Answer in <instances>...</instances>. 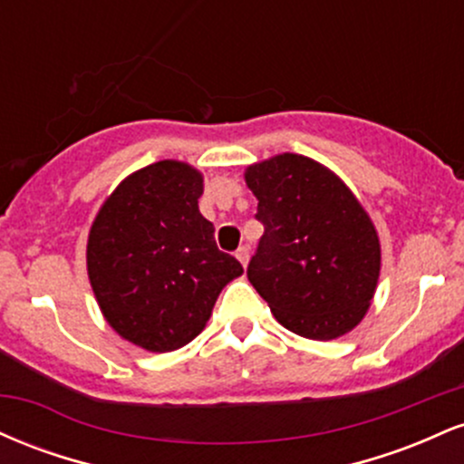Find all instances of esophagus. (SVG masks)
Listing matches in <instances>:
<instances>
[{
    "mask_svg": "<svg viewBox=\"0 0 464 464\" xmlns=\"http://www.w3.org/2000/svg\"><path fill=\"white\" fill-rule=\"evenodd\" d=\"M236 257L239 259V264H242L244 268H246V266H248V259H250V250H248L246 246H239V248L236 250Z\"/></svg>",
    "mask_w": 464,
    "mask_h": 464,
    "instance_id": "obj_1",
    "label": "esophagus"
}]
</instances>
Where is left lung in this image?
<instances>
[{
	"instance_id": "left-lung-1",
	"label": "left lung",
	"mask_w": 464,
	"mask_h": 464,
	"mask_svg": "<svg viewBox=\"0 0 464 464\" xmlns=\"http://www.w3.org/2000/svg\"><path fill=\"white\" fill-rule=\"evenodd\" d=\"M264 225L248 281L275 318L310 340L344 335L369 312L382 248L369 214L329 168L284 152L248 165Z\"/></svg>"
}]
</instances>
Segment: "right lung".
I'll return each mask as SVG.
<instances>
[{
  "label": "right lung",
  "mask_w": 464,
  "mask_h": 464,
  "mask_svg": "<svg viewBox=\"0 0 464 464\" xmlns=\"http://www.w3.org/2000/svg\"><path fill=\"white\" fill-rule=\"evenodd\" d=\"M200 196L198 169L165 159L121 180L89 231L87 273L106 323L152 353L191 343L244 273L216 246Z\"/></svg>",
  "instance_id": "add662e5"
}]
</instances>
